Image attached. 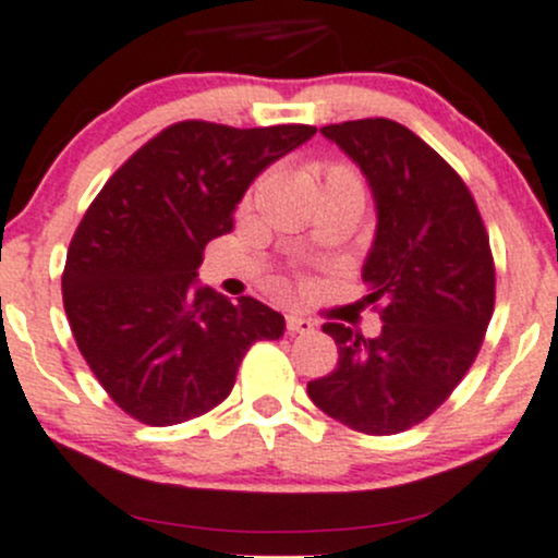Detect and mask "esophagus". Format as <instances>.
Wrapping results in <instances>:
<instances>
[{"label":"esophagus","mask_w":558,"mask_h":558,"mask_svg":"<svg viewBox=\"0 0 558 558\" xmlns=\"http://www.w3.org/2000/svg\"><path fill=\"white\" fill-rule=\"evenodd\" d=\"M313 328H315L313 320L302 318V315H296V313L286 315V331L289 333H310Z\"/></svg>","instance_id":"1"}]
</instances>
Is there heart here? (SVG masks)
<instances>
[{
    "mask_svg": "<svg viewBox=\"0 0 558 558\" xmlns=\"http://www.w3.org/2000/svg\"><path fill=\"white\" fill-rule=\"evenodd\" d=\"M320 175V195H355L366 197V184H363L361 173L348 162H326L318 168Z\"/></svg>",
    "mask_w": 558,
    "mask_h": 558,
    "instance_id": "b5f03b06",
    "label": "heart"
}]
</instances>
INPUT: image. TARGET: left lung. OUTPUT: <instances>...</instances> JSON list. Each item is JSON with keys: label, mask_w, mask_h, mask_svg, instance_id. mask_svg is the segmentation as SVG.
Here are the masks:
<instances>
[{"label": "left lung", "mask_w": 558, "mask_h": 558, "mask_svg": "<svg viewBox=\"0 0 558 558\" xmlns=\"http://www.w3.org/2000/svg\"><path fill=\"white\" fill-rule=\"evenodd\" d=\"M320 133L353 157L377 203L363 302L383 331L324 324L339 363L307 392L357 433L396 436L430 417L476 361L495 313L489 234L465 181L401 122L368 117Z\"/></svg>", "instance_id": "8db88e82"}]
</instances>
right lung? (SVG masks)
<instances>
[{"label": "right lung", "mask_w": 558, "mask_h": 558, "mask_svg": "<svg viewBox=\"0 0 558 558\" xmlns=\"http://www.w3.org/2000/svg\"><path fill=\"white\" fill-rule=\"evenodd\" d=\"M313 125L230 128L184 120L133 151L82 216L63 310L82 357L133 420L179 425L230 396L254 342L286 320L254 296L197 286L203 251L232 232L240 197Z\"/></svg>", "instance_id": "right-lung-1"}]
</instances>
